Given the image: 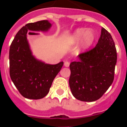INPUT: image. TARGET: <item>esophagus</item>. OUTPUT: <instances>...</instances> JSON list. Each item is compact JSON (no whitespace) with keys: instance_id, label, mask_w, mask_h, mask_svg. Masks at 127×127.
<instances>
[{"instance_id":"esophagus-1","label":"esophagus","mask_w":127,"mask_h":127,"mask_svg":"<svg viewBox=\"0 0 127 127\" xmlns=\"http://www.w3.org/2000/svg\"><path fill=\"white\" fill-rule=\"evenodd\" d=\"M69 65H70V63H69V62L68 61H65L64 62V65L65 66V67H69Z\"/></svg>"}]
</instances>
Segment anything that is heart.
I'll use <instances>...</instances> for the list:
<instances>
[{
	"label": "heart",
	"instance_id": "1",
	"mask_svg": "<svg viewBox=\"0 0 127 127\" xmlns=\"http://www.w3.org/2000/svg\"><path fill=\"white\" fill-rule=\"evenodd\" d=\"M95 39V33L92 30H86L85 29H79L75 31L68 42L69 43H76L80 41L81 49L85 50L92 45Z\"/></svg>",
	"mask_w": 127,
	"mask_h": 127
}]
</instances>
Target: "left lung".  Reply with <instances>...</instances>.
<instances>
[{
    "label": "left lung",
    "instance_id": "obj_1",
    "mask_svg": "<svg viewBox=\"0 0 127 127\" xmlns=\"http://www.w3.org/2000/svg\"><path fill=\"white\" fill-rule=\"evenodd\" d=\"M70 64L69 86L74 97L84 102L99 99L113 83L117 61L114 42L105 29L97 45L80 53Z\"/></svg>",
    "mask_w": 127,
    "mask_h": 127
}]
</instances>
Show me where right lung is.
Returning a JSON list of instances; mask_svg holds the SVG:
<instances>
[{
  "label": "right lung",
  "mask_w": 127,
  "mask_h": 127,
  "mask_svg": "<svg viewBox=\"0 0 127 127\" xmlns=\"http://www.w3.org/2000/svg\"><path fill=\"white\" fill-rule=\"evenodd\" d=\"M51 26L48 20L28 23L18 32L10 46V77L20 94L27 98L37 100L45 97L64 65L63 62L46 64L35 59L30 50L28 30L47 31Z\"/></svg>",
  "instance_id": "add662e5"
}]
</instances>
